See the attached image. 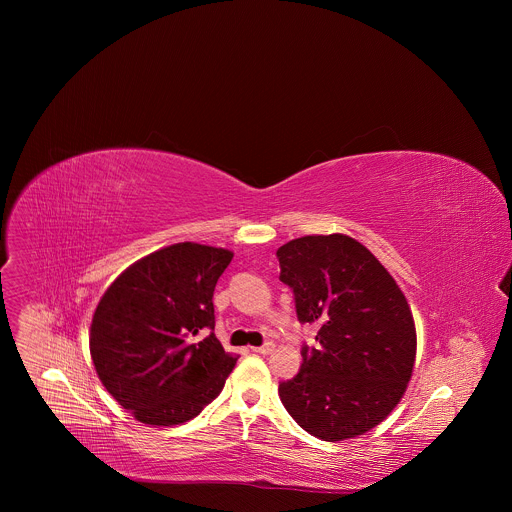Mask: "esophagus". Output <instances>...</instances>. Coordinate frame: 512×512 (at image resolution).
I'll list each match as a JSON object with an SVG mask.
<instances>
[{"mask_svg": "<svg viewBox=\"0 0 512 512\" xmlns=\"http://www.w3.org/2000/svg\"><path fill=\"white\" fill-rule=\"evenodd\" d=\"M274 349H276V345H274L272 341L264 343L262 347H252V351H254V353H258V355H270Z\"/></svg>", "mask_w": 512, "mask_h": 512, "instance_id": "34e87169", "label": "esophagus"}]
</instances>
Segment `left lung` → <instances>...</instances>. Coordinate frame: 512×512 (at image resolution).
I'll list each match as a JSON object with an SVG mask.
<instances>
[{
  "mask_svg": "<svg viewBox=\"0 0 512 512\" xmlns=\"http://www.w3.org/2000/svg\"><path fill=\"white\" fill-rule=\"evenodd\" d=\"M280 280L317 347H301L299 372L280 382L293 420L325 441L363 436L400 402L416 361L414 317L394 278L345 234L280 246Z\"/></svg>",
  "mask_w": 512,
  "mask_h": 512,
  "instance_id": "8db88e82",
  "label": "left lung"
}]
</instances>
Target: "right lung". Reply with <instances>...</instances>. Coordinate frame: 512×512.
Masks as SVG:
<instances>
[{
    "mask_svg": "<svg viewBox=\"0 0 512 512\" xmlns=\"http://www.w3.org/2000/svg\"><path fill=\"white\" fill-rule=\"evenodd\" d=\"M230 260V250L179 242L132 264L102 295L90 325L92 363L142 424L199 416L236 365L215 337L213 305Z\"/></svg>",
    "mask_w": 512,
    "mask_h": 512,
    "instance_id": "1",
    "label": "right lung"
}]
</instances>
